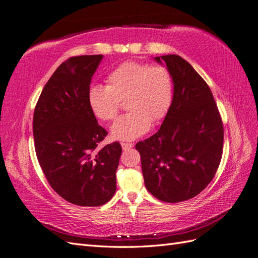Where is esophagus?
<instances>
[{"label":"esophagus","mask_w":258,"mask_h":258,"mask_svg":"<svg viewBox=\"0 0 258 258\" xmlns=\"http://www.w3.org/2000/svg\"><path fill=\"white\" fill-rule=\"evenodd\" d=\"M121 146H122V149H123L124 151H127V150L131 149V148H133V147H134L133 144H129V143H121Z\"/></svg>","instance_id":"esophagus-1"}]
</instances>
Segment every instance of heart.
Here are the masks:
<instances>
[{
    "mask_svg": "<svg viewBox=\"0 0 258 258\" xmlns=\"http://www.w3.org/2000/svg\"><path fill=\"white\" fill-rule=\"evenodd\" d=\"M107 86H92L88 91V103L94 117L111 121L125 101L128 113L121 115L111 128L117 140H134L145 135L151 123L164 119L169 111L173 80L164 64H148L140 61H124L109 73Z\"/></svg>",
    "mask_w": 258,
    "mask_h": 258,
    "instance_id": "1",
    "label": "heart"
}]
</instances>
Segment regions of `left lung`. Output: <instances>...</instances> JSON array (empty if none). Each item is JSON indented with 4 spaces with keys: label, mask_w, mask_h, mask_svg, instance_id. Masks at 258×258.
Wrapping results in <instances>:
<instances>
[{
    "label": "left lung",
    "mask_w": 258,
    "mask_h": 258,
    "mask_svg": "<svg viewBox=\"0 0 258 258\" xmlns=\"http://www.w3.org/2000/svg\"><path fill=\"white\" fill-rule=\"evenodd\" d=\"M156 60L172 75V102L160 129L136 149L148 191L161 202L180 203L213 180L223 156V120L206 81L186 60L176 54Z\"/></svg>",
    "instance_id": "left-lung-1"
}]
</instances>
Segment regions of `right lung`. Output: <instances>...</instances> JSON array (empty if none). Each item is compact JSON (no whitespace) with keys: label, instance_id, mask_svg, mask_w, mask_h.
Instances as JSON below:
<instances>
[{"label":"right lung","instance_id":"obj_1","mask_svg":"<svg viewBox=\"0 0 258 258\" xmlns=\"http://www.w3.org/2000/svg\"><path fill=\"white\" fill-rule=\"evenodd\" d=\"M101 54L72 56L46 82L33 114L35 154L46 180L63 199L98 207L114 195L121 146L98 149L108 135L88 103Z\"/></svg>","mask_w":258,"mask_h":258}]
</instances>
